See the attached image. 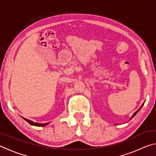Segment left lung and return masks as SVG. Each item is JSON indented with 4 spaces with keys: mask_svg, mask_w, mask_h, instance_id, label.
<instances>
[{
    "mask_svg": "<svg viewBox=\"0 0 156 156\" xmlns=\"http://www.w3.org/2000/svg\"><path fill=\"white\" fill-rule=\"evenodd\" d=\"M143 105H144V103H143V104H142V106H141V107H140V109H138V111H137V112H135V113H134V114H133V115H132V117H131V119H132V118H133V117H134V116H135V115H136V113H138V112H139V110H140V109H141V108H142V106H143Z\"/></svg>",
    "mask_w": 156,
    "mask_h": 156,
    "instance_id": "obj_1",
    "label": "left lung"
}]
</instances>
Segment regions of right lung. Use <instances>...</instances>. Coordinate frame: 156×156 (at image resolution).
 Here are the masks:
<instances>
[{
  "instance_id": "add662e5",
  "label": "right lung",
  "mask_w": 156,
  "mask_h": 156,
  "mask_svg": "<svg viewBox=\"0 0 156 156\" xmlns=\"http://www.w3.org/2000/svg\"><path fill=\"white\" fill-rule=\"evenodd\" d=\"M24 118V120H25L26 121H27V122H28V123H30V125H34V126H45V125H48V124L49 123V122H47V123H37V122H33V121H31V120H28V119H27V118Z\"/></svg>"
}]
</instances>
